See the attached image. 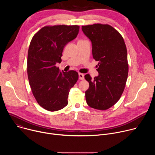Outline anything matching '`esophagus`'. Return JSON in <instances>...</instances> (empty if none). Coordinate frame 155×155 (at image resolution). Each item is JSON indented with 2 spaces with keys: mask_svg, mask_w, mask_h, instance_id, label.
<instances>
[{
  "mask_svg": "<svg viewBox=\"0 0 155 155\" xmlns=\"http://www.w3.org/2000/svg\"><path fill=\"white\" fill-rule=\"evenodd\" d=\"M78 77H79V79H80V80H83L84 76V75H83V74L80 73V74H78Z\"/></svg>",
  "mask_w": 155,
  "mask_h": 155,
  "instance_id": "34e87169",
  "label": "esophagus"
}]
</instances>
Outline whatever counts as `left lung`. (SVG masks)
<instances>
[{
    "label": "left lung",
    "mask_w": 155,
    "mask_h": 155,
    "mask_svg": "<svg viewBox=\"0 0 155 155\" xmlns=\"http://www.w3.org/2000/svg\"><path fill=\"white\" fill-rule=\"evenodd\" d=\"M81 29L91 41L93 58L99 61L98 76H84L90 84L85 91L86 103L105 110L118 101L124 90L129 69L126 47L121 35L108 25L94 24Z\"/></svg>",
    "instance_id": "1"
}]
</instances>
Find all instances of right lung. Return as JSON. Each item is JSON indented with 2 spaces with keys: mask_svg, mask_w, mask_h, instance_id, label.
<instances>
[{
  "mask_svg": "<svg viewBox=\"0 0 155 155\" xmlns=\"http://www.w3.org/2000/svg\"><path fill=\"white\" fill-rule=\"evenodd\" d=\"M79 29L77 25L45 26L30 43L27 61L29 84L37 103L48 111H57L68 104L70 90L78 79L76 71H60L56 64L61 62L65 45L77 37Z\"/></svg>",
  "mask_w": 155,
  "mask_h": 155,
  "instance_id": "add662e5",
  "label": "right lung"
}]
</instances>
